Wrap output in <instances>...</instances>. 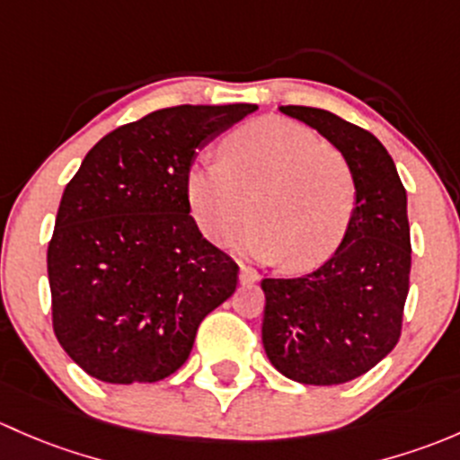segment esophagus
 Returning <instances> with one entry per match:
<instances>
[{
	"label": "esophagus",
	"mask_w": 460,
	"mask_h": 460,
	"mask_svg": "<svg viewBox=\"0 0 460 460\" xmlns=\"http://www.w3.org/2000/svg\"><path fill=\"white\" fill-rule=\"evenodd\" d=\"M259 279H261V274L257 272V270L254 268H250V265H243L241 263V270H239V281L243 283H254V281H259Z\"/></svg>",
	"instance_id": "esophagus-1"
}]
</instances>
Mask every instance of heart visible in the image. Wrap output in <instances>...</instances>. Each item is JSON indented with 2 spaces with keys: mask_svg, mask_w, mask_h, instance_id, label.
I'll return each instance as SVG.
<instances>
[{
  "mask_svg": "<svg viewBox=\"0 0 460 460\" xmlns=\"http://www.w3.org/2000/svg\"><path fill=\"white\" fill-rule=\"evenodd\" d=\"M221 161H201L186 177L199 230L224 241L243 224L241 248L301 270L334 252L354 210L348 161L314 132L279 119L250 121L221 144Z\"/></svg>",
  "mask_w": 460,
  "mask_h": 460,
  "instance_id": "heart-1",
  "label": "heart"
}]
</instances>
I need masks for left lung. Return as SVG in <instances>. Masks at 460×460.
I'll use <instances>...</instances> for the list:
<instances>
[{
	"label": "left lung",
	"mask_w": 460,
	"mask_h": 460,
	"mask_svg": "<svg viewBox=\"0 0 460 460\" xmlns=\"http://www.w3.org/2000/svg\"><path fill=\"white\" fill-rule=\"evenodd\" d=\"M343 155L354 210L336 252L314 272L263 279L261 339L270 363L305 385H339L394 349L410 290L407 195L390 153L372 132L334 112L281 106Z\"/></svg>",
	"instance_id": "left-lung-1"
}]
</instances>
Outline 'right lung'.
Segmentation results:
<instances>
[{"label": "right lung", "mask_w": 460, "mask_h": 460, "mask_svg": "<svg viewBox=\"0 0 460 460\" xmlns=\"http://www.w3.org/2000/svg\"><path fill=\"white\" fill-rule=\"evenodd\" d=\"M254 111H155L97 141L66 186L49 243L53 330L90 376H170L199 323L236 290L239 265L199 232L186 177L197 150Z\"/></svg>", "instance_id": "obj_1"}]
</instances>
